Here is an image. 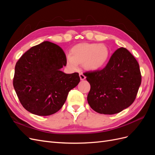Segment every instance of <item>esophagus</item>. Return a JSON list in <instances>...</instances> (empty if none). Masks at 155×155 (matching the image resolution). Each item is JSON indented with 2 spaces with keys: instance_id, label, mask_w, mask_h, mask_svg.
Wrapping results in <instances>:
<instances>
[{
  "instance_id": "34e87169",
  "label": "esophagus",
  "mask_w": 155,
  "mask_h": 155,
  "mask_svg": "<svg viewBox=\"0 0 155 155\" xmlns=\"http://www.w3.org/2000/svg\"><path fill=\"white\" fill-rule=\"evenodd\" d=\"M79 78H80V79L81 80H84L86 78V77L84 76V74H82V73H80L79 74Z\"/></svg>"
}]
</instances>
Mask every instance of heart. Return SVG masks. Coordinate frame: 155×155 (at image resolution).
<instances>
[{
    "label": "heart",
    "instance_id": "b5f03b06",
    "mask_svg": "<svg viewBox=\"0 0 155 155\" xmlns=\"http://www.w3.org/2000/svg\"><path fill=\"white\" fill-rule=\"evenodd\" d=\"M110 57V50L104 44L83 43L75 45L71 54L67 55L68 67L72 70L83 64L88 71H96L104 67Z\"/></svg>",
    "mask_w": 155,
    "mask_h": 155
}]
</instances>
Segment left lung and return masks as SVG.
<instances>
[{
  "mask_svg": "<svg viewBox=\"0 0 155 155\" xmlns=\"http://www.w3.org/2000/svg\"><path fill=\"white\" fill-rule=\"evenodd\" d=\"M91 90L88 104L100 114H114L133 104L141 85L138 63L125 48L112 55L102 70L85 73Z\"/></svg>",
  "mask_w": 155,
  "mask_h": 155,
  "instance_id": "8db88e82",
  "label": "left lung"
}]
</instances>
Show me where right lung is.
Masks as SVG:
<instances>
[{"label":"right lung","mask_w":155,"mask_h":155,"mask_svg":"<svg viewBox=\"0 0 155 155\" xmlns=\"http://www.w3.org/2000/svg\"><path fill=\"white\" fill-rule=\"evenodd\" d=\"M66 65L62 48L49 41L33 46L21 56L15 65L13 84L26 110L49 116L61 109L70 91L80 81L78 73L61 71Z\"/></svg>","instance_id":"right-lung-1"}]
</instances>
